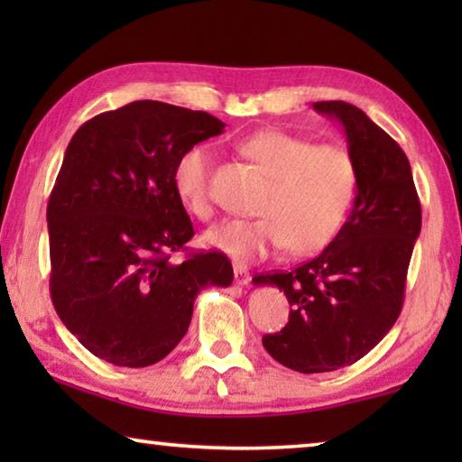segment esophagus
I'll list each match as a JSON object with an SVG mask.
<instances>
[{
    "mask_svg": "<svg viewBox=\"0 0 462 462\" xmlns=\"http://www.w3.org/2000/svg\"><path fill=\"white\" fill-rule=\"evenodd\" d=\"M234 283L248 285L250 283V273L245 267H234Z\"/></svg>",
    "mask_w": 462,
    "mask_h": 462,
    "instance_id": "34e87169",
    "label": "esophagus"
}]
</instances>
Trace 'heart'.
I'll return each instance as SVG.
<instances>
[{
  "mask_svg": "<svg viewBox=\"0 0 462 462\" xmlns=\"http://www.w3.org/2000/svg\"><path fill=\"white\" fill-rule=\"evenodd\" d=\"M240 151L271 177L259 203L263 216L226 220L203 234V242L240 263L264 259L285 245L293 254H311L330 245L356 193L353 154L285 130L256 132L242 140ZM209 173L212 152L206 146H191L173 169L179 199L199 220L214 216Z\"/></svg>",
  "mask_w": 462,
  "mask_h": 462,
  "instance_id": "heart-1",
  "label": "heart"
}]
</instances>
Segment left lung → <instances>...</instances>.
I'll list each match as a JSON object with an SVG mask.
<instances>
[{
    "label": "left lung",
    "instance_id": "1",
    "mask_svg": "<svg viewBox=\"0 0 462 462\" xmlns=\"http://www.w3.org/2000/svg\"><path fill=\"white\" fill-rule=\"evenodd\" d=\"M314 109L340 122L346 134L358 173L353 212L316 259L253 279L287 295L289 322L281 332L264 334L263 346L300 373L353 365L393 328L421 228L420 198L402 146L346 101H316Z\"/></svg>",
    "mask_w": 462,
    "mask_h": 462
}]
</instances>
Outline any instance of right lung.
<instances>
[{
    "label": "right lung",
    "mask_w": 462,
    "mask_h": 462,
    "mask_svg": "<svg viewBox=\"0 0 462 462\" xmlns=\"http://www.w3.org/2000/svg\"><path fill=\"white\" fill-rule=\"evenodd\" d=\"M206 112L143 99L83 124L51 191V300L85 348L148 366L189 328L203 287H228V256L187 250L193 224L173 187L179 156L222 134Z\"/></svg>",
    "instance_id": "1"
}]
</instances>
